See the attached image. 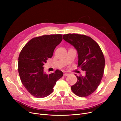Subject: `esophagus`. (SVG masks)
Masks as SVG:
<instances>
[{"mask_svg": "<svg viewBox=\"0 0 121 121\" xmlns=\"http://www.w3.org/2000/svg\"><path fill=\"white\" fill-rule=\"evenodd\" d=\"M68 74H69V73H65L64 74V77H67V75H68Z\"/></svg>", "mask_w": 121, "mask_h": 121, "instance_id": "esophagus-1", "label": "esophagus"}]
</instances>
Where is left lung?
<instances>
[{
  "mask_svg": "<svg viewBox=\"0 0 121 121\" xmlns=\"http://www.w3.org/2000/svg\"><path fill=\"white\" fill-rule=\"evenodd\" d=\"M63 37L77 50L78 67L86 72L84 77L75 74L78 81L71 89L79 97L89 96L97 89L104 74L105 59L102 51L90 37L78 34H68Z\"/></svg>",
  "mask_w": 121,
  "mask_h": 121,
  "instance_id": "left-lung-1",
  "label": "left lung"
}]
</instances>
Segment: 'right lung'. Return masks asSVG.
<instances>
[{
	"mask_svg": "<svg viewBox=\"0 0 121 121\" xmlns=\"http://www.w3.org/2000/svg\"><path fill=\"white\" fill-rule=\"evenodd\" d=\"M62 35L37 37L30 40L18 57V71L23 85L32 96L43 98L53 91L56 81L63 72L59 69L47 74L43 65L52 57L54 50L62 40Z\"/></svg>",
	"mask_w": 121,
	"mask_h": 121,
	"instance_id": "add662e5",
	"label": "right lung"
}]
</instances>
